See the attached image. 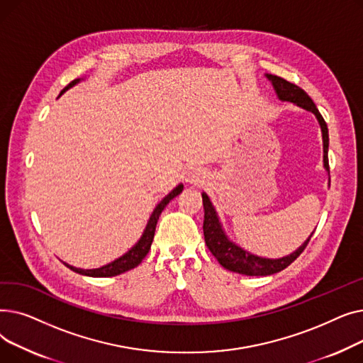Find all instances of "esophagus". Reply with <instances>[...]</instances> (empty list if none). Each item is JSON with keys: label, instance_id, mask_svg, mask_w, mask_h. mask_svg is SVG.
I'll list each match as a JSON object with an SVG mask.
<instances>
[{"label": "esophagus", "instance_id": "1", "mask_svg": "<svg viewBox=\"0 0 363 363\" xmlns=\"http://www.w3.org/2000/svg\"><path fill=\"white\" fill-rule=\"evenodd\" d=\"M203 178L201 170L197 167H188L185 170V181L186 182H199Z\"/></svg>", "mask_w": 363, "mask_h": 363}]
</instances>
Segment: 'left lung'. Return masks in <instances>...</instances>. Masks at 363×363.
<instances>
[{
    "label": "left lung",
    "mask_w": 363,
    "mask_h": 363,
    "mask_svg": "<svg viewBox=\"0 0 363 363\" xmlns=\"http://www.w3.org/2000/svg\"><path fill=\"white\" fill-rule=\"evenodd\" d=\"M272 85L274 89L278 95V99L281 101H290L294 103L296 106L312 111L319 125H320V130H322V141H323V167H325L330 172V164H328V144H330V138H328V128L325 121L320 116L319 110L316 108L315 103L312 101V99L309 95L304 92L301 88H298L297 85L285 81L279 76H274V74H266ZM203 197V206H204V222H203V233H204V241L207 249L212 252V255L218 259V262L223 266L225 269L231 271V272H237L241 275H249V277H262V275H272L277 272H281L282 269L287 268L289 264H291L301 253L303 250L306 249L308 242L311 241L313 233L309 235V238L304 241L296 252H293L289 256H284L279 259H268V257H260L256 256L253 253H249L247 250H244L242 247L237 245L235 242H233L230 238L226 237L223 228L219 222L218 213L215 211V207L208 199V196L206 193L201 194Z\"/></svg>",
    "instance_id": "left-lung-1"
}]
</instances>
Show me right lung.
Returning a JSON list of instances; mask_svg holds the SVG:
<instances>
[{"instance_id":"obj_1","label":"right lung","mask_w":363,"mask_h":363,"mask_svg":"<svg viewBox=\"0 0 363 363\" xmlns=\"http://www.w3.org/2000/svg\"><path fill=\"white\" fill-rule=\"evenodd\" d=\"M79 81H81V79L72 81V82L60 92V95H62L65 91H67L69 88L74 86ZM182 189H184V185H182V184L177 185V186H175L174 189H172V191L156 206V208H155V211H152V213H151V216H150V219H148V222H147L145 230H144L141 238L138 240V242H137L135 245H133L130 250H128L123 256H121L119 259L113 260V262H110V263H107V264H104V266H101V268H97V269H81V268H74V266H70V264H67V263H65V262H63V263L67 266L69 269H72V271L76 272V274L86 275V277H95V278H99V277H114V275H121V274H123V272H126V271L133 269V268H135V266H138V264L143 262V259L147 256V253H148V250H150L152 238H155L156 225H157V220H159L160 213L163 212V208L167 206V203H169L172 199H175V197L182 191Z\"/></svg>"}]
</instances>
